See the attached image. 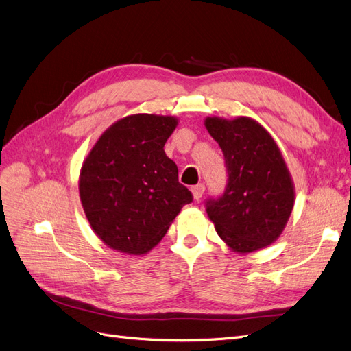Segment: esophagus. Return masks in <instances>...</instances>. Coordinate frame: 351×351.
Listing matches in <instances>:
<instances>
[{
	"label": "esophagus",
	"instance_id": "34e87169",
	"mask_svg": "<svg viewBox=\"0 0 351 351\" xmlns=\"http://www.w3.org/2000/svg\"><path fill=\"white\" fill-rule=\"evenodd\" d=\"M204 192H205V184L200 183V184H196L192 187V193H193L195 200H199L202 197V195H204Z\"/></svg>",
	"mask_w": 351,
	"mask_h": 351
}]
</instances>
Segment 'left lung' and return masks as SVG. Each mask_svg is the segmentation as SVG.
<instances>
[{
  "label": "left lung",
  "mask_w": 351,
  "mask_h": 351,
  "mask_svg": "<svg viewBox=\"0 0 351 351\" xmlns=\"http://www.w3.org/2000/svg\"><path fill=\"white\" fill-rule=\"evenodd\" d=\"M209 134L227 168L224 193L206 200L218 236L240 253L269 246L284 230L294 205V187L271 134L247 117L228 121L209 117Z\"/></svg>",
  "instance_id": "1"
}]
</instances>
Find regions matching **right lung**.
Wrapping results in <instances>:
<instances>
[{"label":"right lung","instance_id":"right-lung-1","mask_svg":"<svg viewBox=\"0 0 351 351\" xmlns=\"http://www.w3.org/2000/svg\"><path fill=\"white\" fill-rule=\"evenodd\" d=\"M174 117L134 114L114 123L84 159L79 192L92 230L110 247L143 254L193 200L164 151Z\"/></svg>","mask_w":351,"mask_h":351}]
</instances>
